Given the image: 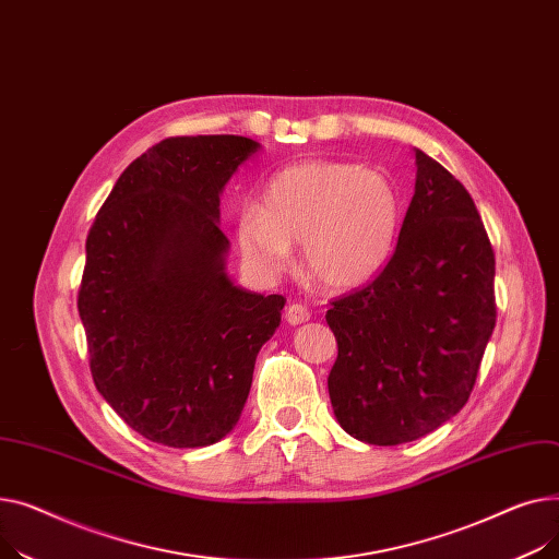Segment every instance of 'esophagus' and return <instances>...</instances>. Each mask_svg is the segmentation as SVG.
I'll use <instances>...</instances> for the list:
<instances>
[{"label": "esophagus", "mask_w": 559, "mask_h": 559, "mask_svg": "<svg viewBox=\"0 0 559 559\" xmlns=\"http://www.w3.org/2000/svg\"><path fill=\"white\" fill-rule=\"evenodd\" d=\"M284 318H286V322H288V324H302V322H307V320L311 318V313H309V309H307L305 305L293 302V305H288V307H286Z\"/></svg>", "instance_id": "obj_1"}]
</instances>
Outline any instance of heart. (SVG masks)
<instances>
[{"label":"heart","mask_w":559,"mask_h":559,"mask_svg":"<svg viewBox=\"0 0 559 559\" xmlns=\"http://www.w3.org/2000/svg\"><path fill=\"white\" fill-rule=\"evenodd\" d=\"M400 221L397 191L383 174L311 159L277 171L261 195V210L239 212L237 241L259 277L284 273L290 243H300L302 264L320 286L352 290L385 269Z\"/></svg>","instance_id":"obj_1"}]
</instances>
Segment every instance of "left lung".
<instances>
[{
    "label": "left lung",
    "instance_id": "left-lung-1",
    "mask_svg": "<svg viewBox=\"0 0 559 559\" xmlns=\"http://www.w3.org/2000/svg\"><path fill=\"white\" fill-rule=\"evenodd\" d=\"M415 193L385 269L332 302L334 415L368 444L413 442L467 404L497 324L495 250L469 191L415 148Z\"/></svg>",
    "mask_w": 559,
    "mask_h": 559
}]
</instances>
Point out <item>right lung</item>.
Segmentation results:
<instances>
[{"label":"right lung","mask_w":559,"mask_h":559,"mask_svg":"<svg viewBox=\"0 0 559 559\" xmlns=\"http://www.w3.org/2000/svg\"><path fill=\"white\" fill-rule=\"evenodd\" d=\"M259 144L169 138L115 182L90 227L79 313L90 372L115 413L151 442L207 447L235 429L254 358L284 295L225 273L218 193Z\"/></svg>","instance_id":"obj_1"}]
</instances>
